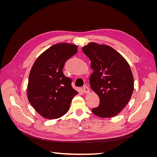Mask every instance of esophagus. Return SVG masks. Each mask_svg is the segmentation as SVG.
<instances>
[{
	"label": "esophagus",
	"mask_w": 157,
	"mask_h": 157,
	"mask_svg": "<svg viewBox=\"0 0 157 157\" xmlns=\"http://www.w3.org/2000/svg\"><path fill=\"white\" fill-rule=\"evenodd\" d=\"M83 92H84V93H85V94L89 93V92H90L89 88H88L87 86H84V87H83Z\"/></svg>",
	"instance_id": "esophagus-1"
}]
</instances>
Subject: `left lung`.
<instances>
[{
	"mask_svg": "<svg viewBox=\"0 0 157 157\" xmlns=\"http://www.w3.org/2000/svg\"><path fill=\"white\" fill-rule=\"evenodd\" d=\"M82 51L91 61L94 70L90 87L99 98V105L92 109L99 117L116 116L130 101L134 90V78L130 65L123 57L107 45L92 42Z\"/></svg>",
	"mask_w": 157,
	"mask_h": 157,
	"instance_id": "8db88e82",
	"label": "left lung"
}]
</instances>
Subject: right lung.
<instances>
[{
    "label": "right lung",
    "mask_w": 157,
    "mask_h": 157,
    "mask_svg": "<svg viewBox=\"0 0 157 157\" xmlns=\"http://www.w3.org/2000/svg\"><path fill=\"white\" fill-rule=\"evenodd\" d=\"M77 52V46L59 43L52 46L36 59L31 69L27 98L40 115L55 119L67 113L78 92L72 80L63 73L65 63Z\"/></svg>",
    "instance_id": "obj_1"
}]
</instances>
